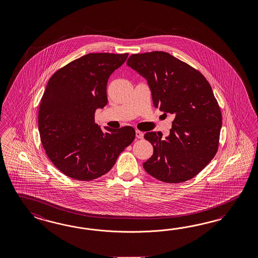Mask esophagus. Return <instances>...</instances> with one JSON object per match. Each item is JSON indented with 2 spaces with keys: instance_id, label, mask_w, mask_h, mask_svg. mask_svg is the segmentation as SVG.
<instances>
[{
  "instance_id": "esophagus-1",
  "label": "esophagus",
  "mask_w": 258,
  "mask_h": 258,
  "mask_svg": "<svg viewBox=\"0 0 258 258\" xmlns=\"http://www.w3.org/2000/svg\"><path fill=\"white\" fill-rule=\"evenodd\" d=\"M136 137H137L138 139L141 140V139H143V137H144V134H143L142 132H140V131H139V130H137V131H136Z\"/></svg>"
}]
</instances>
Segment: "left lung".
<instances>
[{
  "instance_id": "obj_1",
  "label": "left lung",
  "mask_w": 258,
  "mask_h": 258,
  "mask_svg": "<svg viewBox=\"0 0 258 258\" xmlns=\"http://www.w3.org/2000/svg\"><path fill=\"white\" fill-rule=\"evenodd\" d=\"M127 65L147 80L153 103L174 116L164 140L155 132L144 135L154 154L143 168L165 183H182L196 176L216 155L221 113L206 77L168 52L132 54Z\"/></svg>"
}]
</instances>
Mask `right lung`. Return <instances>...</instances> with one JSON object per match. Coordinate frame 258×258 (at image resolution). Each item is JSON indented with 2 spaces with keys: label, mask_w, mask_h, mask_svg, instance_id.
<instances>
[{
  "label": "right lung",
  "mask_w": 258,
  "mask_h": 258,
  "mask_svg": "<svg viewBox=\"0 0 258 258\" xmlns=\"http://www.w3.org/2000/svg\"><path fill=\"white\" fill-rule=\"evenodd\" d=\"M128 53H89L52 74L41 98L38 131L46 155L67 176L90 181L108 172L119 154L132 143L131 126L101 127L96 109L107 103L111 74Z\"/></svg>",
  "instance_id": "obj_1"
}]
</instances>
